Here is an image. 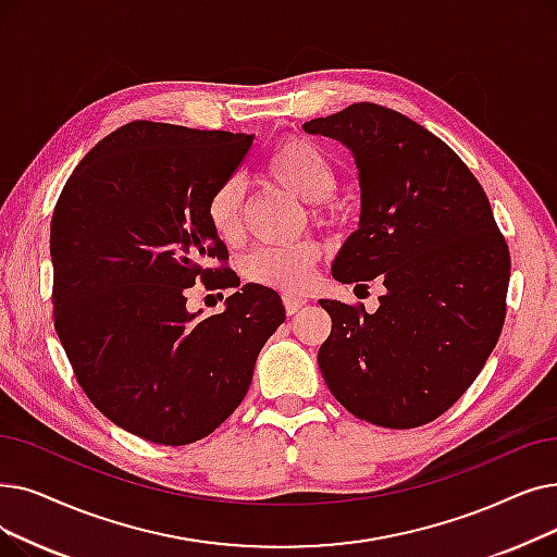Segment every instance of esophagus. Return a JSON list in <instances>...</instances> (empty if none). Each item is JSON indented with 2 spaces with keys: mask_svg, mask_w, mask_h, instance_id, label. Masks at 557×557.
I'll use <instances>...</instances> for the list:
<instances>
[{
  "mask_svg": "<svg viewBox=\"0 0 557 557\" xmlns=\"http://www.w3.org/2000/svg\"><path fill=\"white\" fill-rule=\"evenodd\" d=\"M307 302L302 298H294V296H284V309L288 317H294V313H298Z\"/></svg>",
  "mask_w": 557,
  "mask_h": 557,
  "instance_id": "34e87169",
  "label": "esophagus"
}]
</instances>
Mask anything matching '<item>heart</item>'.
I'll return each instance as SVG.
<instances>
[{"instance_id": "b5f03b06", "label": "heart", "mask_w": 557, "mask_h": 557, "mask_svg": "<svg viewBox=\"0 0 557 557\" xmlns=\"http://www.w3.org/2000/svg\"><path fill=\"white\" fill-rule=\"evenodd\" d=\"M263 173L273 184L288 190L302 202L313 205V215L325 219V202L336 188V171L332 161L317 145L294 138L271 152L263 163ZM240 213H244V186L238 180H227L211 190L205 207L211 232L223 244H236L240 238ZM321 248L313 240H300L294 246H263L246 259V277L255 284L296 294L309 286L313 265Z\"/></svg>"}]
</instances>
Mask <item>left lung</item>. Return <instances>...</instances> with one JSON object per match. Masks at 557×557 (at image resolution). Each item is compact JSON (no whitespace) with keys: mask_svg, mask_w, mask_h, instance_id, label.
<instances>
[{"mask_svg":"<svg viewBox=\"0 0 557 557\" xmlns=\"http://www.w3.org/2000/svg\"><path fill=\"white\" fill-rule=\"evenodd\" d=\"M302 129L342 140L359 171V227L334 280L386 288L375 313L319 300L332 319L321 373L357 419L425 425L469 389L503 330L510 250L490 200L442 138L394 109L359 102Z\"/></svg>","mask_w":557,"mask_h":557,"instance_id":"8db88e82","label":"left lung"}]
</instances>
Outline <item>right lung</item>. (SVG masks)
<instances>
[{"instance_id":"1","label":"right lung","mask_w":557,"mask_h":557,"mask_svg":"<svg viewBox=\"0 0 557 557\" xmlns=\"http://www.w3.org/2000/svg\"><path fill=\"white\" fill-rule=\"evenodd\" d=\"M252 140L136 120L95 145L54 207L61 346L90 403L152 444L186 446L219 428L284 323L273 288H238L205 215L211 190L238 171ZM213 258L224 265L211 270ZM198 278L237 288L223 314L185 309V288Z\"/></svg>"}]
</instances>
